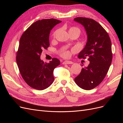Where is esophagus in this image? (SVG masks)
Instances as JSON below:
<instances>
[{"label":"esophagus","instance_id":"obj_1","mask_svg":"<svg viewBox=\"0 0 123 123\" xmlns=\"http://www.w3.org/2000/svg\"><path fill=\"white\" fill-rule=\"evenodd\" d=\"M73 62L71 61H65L64 62H62V64L63 65H66V64H73Z\"/></svg>","mask_w":123,"mask_h":123}]
</instances>
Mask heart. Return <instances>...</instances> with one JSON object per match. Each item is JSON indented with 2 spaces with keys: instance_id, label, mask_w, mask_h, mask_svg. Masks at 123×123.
Instances as JSON below:
<instances>
[{
  "instance_id": "heart-1",
  "label": "heart",
  "mask_w": 123,
  "mask_h": 123,
  "mask_svg": "<svg viewBox=\"0 0 123 123\" xmlns=\"http://www.w3.org/2000/svg\"><path fill=\"white\" fill-rule=\"evenodd\" d=\"M57 31H58V30H56L53 32V35H52L53 37H55ZM69 33L70 34L74 33V34H75L78 36H79L80 34L81 31H80V30L77 27H71L69 29ZM59 55H60L61 56H62V57H64V58H68L70 56V51L68 50H62L61 51L59 52Z\"/></svg>"
}]
</instances>
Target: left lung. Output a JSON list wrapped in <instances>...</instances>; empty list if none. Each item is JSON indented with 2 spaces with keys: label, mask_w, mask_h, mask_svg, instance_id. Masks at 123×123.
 I'll use <instances>...</instances> for the list:
<instances>
[{
  "label": "left lung",
  "mask_w": 123,
  "mask_h": 123,
  "mask_svg": "<svg viewBox=\"0 0 123 123\" xmlns=\"http://www.w3.org/2000/svg\"><path fill=\"white\" fill-rule=\"evenodd\" d=\"M74 20L84 26L88 36L86 46L78 57H87L90 61L74 81L80 88L89 90L101 83L108 71L112 59L111 42L108 33L97 21L85 17H76Z\"/></svg>",
  "instance_id": "8db88e82"
}]
</instances>
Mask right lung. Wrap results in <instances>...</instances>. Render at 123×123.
I'll list each match as a JSON object with an SVG mask.
<instances>
[{"mask_svg":"<svg viewBox=\"0 0 123 123\" xmlns=\"http://www.w3.org/2000/svg\"><path fill=\"white\" fill-rule=\"evenodd\" d=\"M61 22L53 18L36 21L20 37L16 53L17 66L25 82L37 90H43L53 83L54 70L61 64L56 58H53L49 63L40 58L43 50L50 46V31Z\"/></svg>","mask_w":123,"mask_h":123,"instance_id":"right-lung-1","label":"right lung"}]
</instances>
